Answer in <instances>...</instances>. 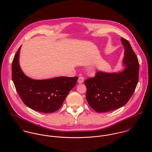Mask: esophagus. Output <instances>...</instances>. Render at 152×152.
Here are the masks:
<instances>
[{
  "instance_id": "34e87169",
  "label": "esophagus",
  "mask_w": 152,
  "mask_h": 152,
  "mask_svg": "<svg viewBox=\"0 0 152 152\" xmlns=\"http://www.w3.org/2000/svg\"><path fill=\"white\" fill-rule=\"evenodd\" d=\"M84 78L83 76H80L78 79V83L81 84L84 82Z\"/></svg>"
}]
</instances>
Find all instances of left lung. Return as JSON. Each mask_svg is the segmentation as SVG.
Masks as SVG:
<instances>
[{"instance_id":"8db88e82","label":"left lung","mask_w":152,"mask_h":152,"mask_svg":"<svg viewBox=\"0 0 152 152\" xmlns=\"http://www.w3.org/2000/svg\"><path fill=\"white\" fill-rule=\"evenodd\" d=\"M125 48L123 63L125 69L119 73L98 71L85 80L86 99L89 106L101 113L124 106L132 96L139 80V63L129 42L121 38Z\"/></svg>"}]
</instances>
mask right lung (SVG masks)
<instances>
[{"label":"right lung","instance_id":"obj_1","mask_svg":"<svg viewBox=\"0 0 152 152\" xmlns=\"http://www.w3.org/2000/svg\"><path fill=\"white\" fill-rule=\"evenodd\" d=\"M20 47L12 64V80L19 96L30 108L46 113L56 111L76 85L78 77H60L45 80H34L27 77L19 64Z\"/></svg>","mask_w":152,"mask_h":152}]
</instances>
